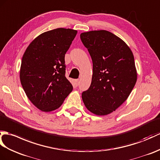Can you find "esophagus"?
Masks as SVG:
<instances>
[{
	"label": "esophagus",
	"instance_id": "34e87169",
	"mask_svg": "<svg viewBox=\"0 0 160 160\" xmlns=\"http://www.w3.org/2000/svg\"><path fill=\"white\" fill-rule=\"evenodd\" d=\"M74 85H75L76 87H78L79 85V80L77 79V80H75V81H74Z\"/></svg>",
	"mask_w": 160,
	"mask_h": 160
}]
</instances>
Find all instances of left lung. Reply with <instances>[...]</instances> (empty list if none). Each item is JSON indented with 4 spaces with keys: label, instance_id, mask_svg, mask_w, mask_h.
<instances>
[{
    "label": "left lung",
    "instance_id": "1",
    "mask_svg": "<svg viewBox=\"0 0 160 160\" xmlns=\"http://www.w3.org/2000/svg\"><path fill=\"white\" fill-rule=\"evenodd\" d=\"M80 39L92 61L91 84L82 94L83 102L98 116L110 114L126 101L136 84L133 53L121 38L105 30L82 32Z\"/></svg>",
    "mask_w": 160,
    "mask_h": 160
}]
</instances>
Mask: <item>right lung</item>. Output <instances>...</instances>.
<instances>
[{
	"label": "right lung",
	"instance_id": "1",
	"mask_svg": "<svg viewBox=\"0 0 160 160\" xmlns=\"http://www.w3.org/2000/svg\"><path fill=\"white\" fill-rule=\"evenodd\" d=\"M77 31L58 28L39 35L22 57L20 78L26 95L43 112L58 108L73 90L65 77V55Z\"/></svg>",
	"mask_w": 160,
	"mask_h": 160
}]
</instances>
